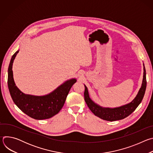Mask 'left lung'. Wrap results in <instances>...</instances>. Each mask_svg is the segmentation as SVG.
<instances>
[{"instance_id": "left-lung-1", "label": "left lung", "mask_w": 153, "mask_h": 153, "mask_svg": "<svg viewBox=\"0 0 153 153\" xmlns=\"http://www.w3.org/2000/svg\"><path fill=\"white\" fill-rule=\"evenodd\" d=\"M143 65V76L141 87L140 88L136 96L134 99L129 103L122 105L120 106L115 108L103 107L95 103L90 97L88 93V88L85 85L84 97L86 103L88 105L90 110L96 116L102 119L107 121H114L123 119L131 114L139 105L141 103L144 96L146 87V70Z\"/></svg>"}]
</instances>
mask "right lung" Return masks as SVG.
<instances>
[{"label":"right lung","mask_w":153,"mask_h":153,"mask_svg":"<svg viewBox=\"0 0 153 153\" xmlns=\"http://www.w3.org/2000/svg\"><path fill=\"white\" fill-rule=\"evenodd\" d=\"M19 50L12 56L8 70V86L10 95L17 106L28 116L37 120L51 118L57 114L63 107L76 78L64 82L50 93L34 96L22 92L16 85L13 72V64Z\"/></svg>","instance_id":"1"}]
</instances>
